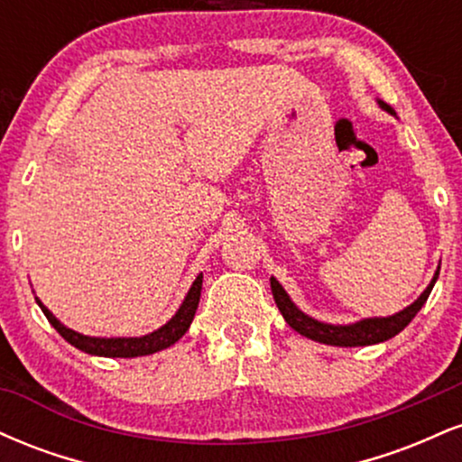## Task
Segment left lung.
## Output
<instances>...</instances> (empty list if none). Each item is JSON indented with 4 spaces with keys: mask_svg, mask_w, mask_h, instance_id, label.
<instances>
[{
    "mask_svg": "<svg viewBox=\"0 0 462 462\" xmlns=\"http://www.w3.org/2000/svg\"><path fill=\"white\" fill-rule=\"evenodd\" d=\"M378 106L386 110L389 115H395V110L391 108L389 104H384L383 99H378ZM439 269L434 272L430 284L426 286L419 298L412 301L411 306H406L404 310L395 312V315L389 317H367V319H360L354 323H326L315 319V317L306 315L304 310H300L298 306L293 304V300L289 298V293L284 291V286L278 282V280L272 275V293L275 304H278L280 312H282L284 321L293 328L295 332H300L301 337L310 338V341L326 343V346H337V347H363V346H375V343H383L393 338L395 334H400L404 328L415 319V315L421 310V306L426 304L428 295H430L434 282L439 278Z\"/></svg>",
    "mask_w": 462,
    "mask_h": 462,
    "instance_id": "1",
    "label": "left lung"
}]
</instances>
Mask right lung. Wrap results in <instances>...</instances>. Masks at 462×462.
I'll return each mask as SVG.
<instances>
[{"label": "right lung", "mask_w": 462, "mask_h": 462, "mask_svg": "<svg viewBox=\"0 0 462 462\" xmlns=\"http://www.w3.org/2000/svg\"><path fill=\"white\" fill-rule=\"evenodd\" d=\"M201 278L198 275L195 282L190 284L187 298L182 300L176 315L171 317L164 326L158 328L150 334H143V337H87V334H79L71 328H67L60 319H56L54 312L36 298V304L41 306V310L45 312L47 321L56 328L58 334L65 338L67 343H71L73 347L82 349V352L91 354V356H106V358H136V356H150V354L161 352V349L171 347L173 343H178L184 337V332L190 328L195 310H198L199 295H201Z\"/></svg>", "instance_id": "1"}]
</instances>
